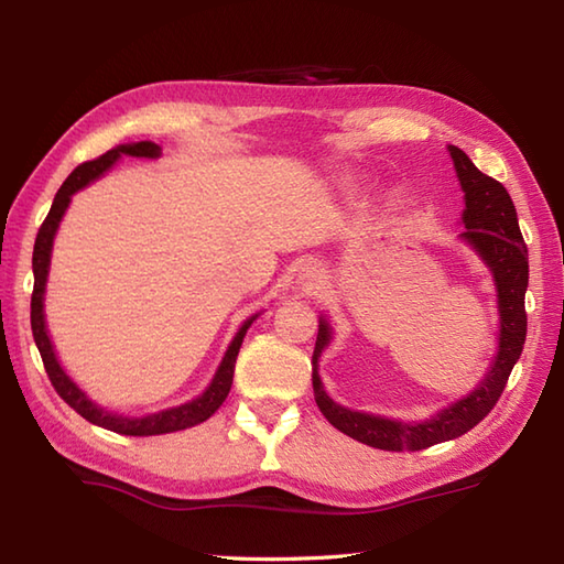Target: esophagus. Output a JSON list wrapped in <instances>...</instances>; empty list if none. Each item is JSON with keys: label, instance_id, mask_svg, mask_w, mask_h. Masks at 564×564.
<instances>
[{"label": "esophagus", "instance_id": "esophagus-1", "mask_svg": "<svg viewBox=\"0 0 564 564\" xmlns=\"http://www.w3.org/2000/svg\"><path fill=\"white\" fill-rule=\"evenodd\" d=\"M297 283H301L303 289H315L319 283V271L315 263H303L301 271H297Z\"/></svg>", "mask_w": 564, "mask_h": 564}]
</instances>
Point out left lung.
<instances>
[{"label": "left lung", "instance_id": "1", "mask_svg": "<svg viewBox=\"0 0 564 564\" xmlns=\"http://www.w3.org/2000/svg\"><path fill=\"white\" fill-rule=\"evenodd\" d=\"M455 176L463 188L465 208L460 225L465 230L458 235L460 242L470 247L485 267L492 273L497 291V315H499V339L497 354L489 364L485 378L475 390L463 394L460 400L448 402L443 410L429 414L426 419H394L370 412L349 410L334 402L319 378V356L334 339V329L327 315H319V332L313 354V390L319 412L341 434L366 443L380 451H422L451 438L467 434L492 412V406L505 392L511 368L517 366L525 341V289H529V249L523 245L519 230V218L507 188L492 176L482 174L467 154L448 145L446 148Z\"/></svg>", "mask_w": 564, "mask_h": 564}]
</instances>
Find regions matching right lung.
Listing matches in <instances>:
<instances>
[{
  "mask_svg": "<svg viewBox=\"0 0 564 564\" xmlns=\"http://www.w3.org/2000/svg\"><path fill=\"white\" fill-rule=\"evenodd\" d=\"M162 154V148L152 140H140V142H126V145H116L106 154H101L99 160L84 162L79 164L75 172H72L65 184L59 186L55 194V200L51 206V213H47L45 223L41 225L39 237H35V247H33V295H31V329H33V339L35 346H39L45 373L51 378L53 388L57 390L59 398H63L72 410L82 414L87 422L97 424L101 429L116 431V434L123 436H158V434H172V431H184L188 426H196L200 422H206L215 412L220 410V404L225 402L227 392L232 388V376H235V364H237V354L239 346H242L247 329L251 327L261 313H254L247 317L239 329L235 332L232 341L227 344V349L223 354V361L215 368V376L206 386L200 394H196L194 400L166 406V410L160 412H150V414H140V416H130V414H118L106 410L99 402H94L87 392H84L75 380L67 376V370L63 368L57 358V351L53 346L51 334H47V322H45V285H47V273H51V257H53V242L57 235V227L63 223L65 213L72 203V196L82 191L84 186H89L101 178L111 166L121 160V158H142V160H158Z\"/></svg>",
  "mask_w": 564,
  "mask_h": 564,
  "instance_id": "1",
  "label": "right lung"
}]
</instances>
